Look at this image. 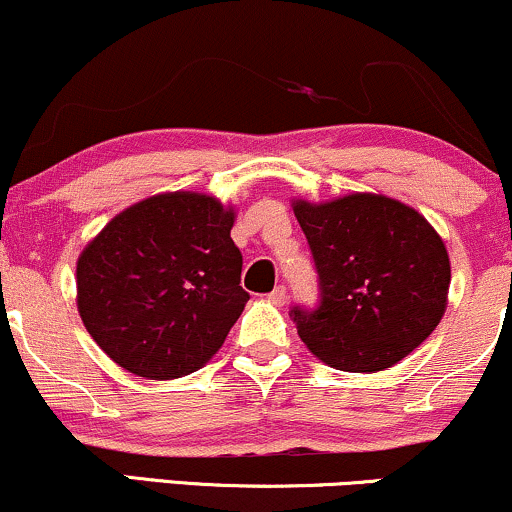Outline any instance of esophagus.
I'll return each mask as SVG.
<instances>
[{
	"instance_id": "1",
	"label": "esophagus",
	"mask_w": 512,
	"mask_h": 512,
	"mask_svg": "<svg viewBox=\"0 0 512 512\" xmlns=\"http://www.w3.org/2000/svg\"><path fill=\"white\" fill-rule=\"evenodd\" d=\"M268 299L273 301V304H277V306H282L287 301V287L285 285H277L273 292L268 294Z\"/></svg>"
}]
</instances>
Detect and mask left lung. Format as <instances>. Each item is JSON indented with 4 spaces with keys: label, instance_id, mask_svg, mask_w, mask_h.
<instances>
[{
    "label": "left lung",
    "instance_id": "8db88e82",
    "mask_svg": "<svg viewBox=\"0 0 512 512\" xmlns=\"http://www.w3.org/2000/svg\"><path fill=\"white\" fill-rule=\"evenodd\" d=\"M311 246L318 306H294L299 337L344 372L391 368L439 325L451 263L434 227L415 208L380 194L327 204L296 201Z\"/></svg>",
    "mask_w": 512,
    "mask_h": 512
}]
</instances>
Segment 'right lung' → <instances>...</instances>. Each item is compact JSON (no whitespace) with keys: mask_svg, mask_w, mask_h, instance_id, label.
I'll return each instance as SVG.
<instances>
[{"mask_svg":"<svg viewBox=\"0 0 512 512\" xmlns=\"http://www.w3.org/2000/svg\"><path fill=\"white\" fill-rule=\"evenodd\" d=\"M235 213L173 192L125 208L78 258V311L121 368L151 380L199 370L244 311Z\"/></svg>","mask_w":512,"mask_h":512,"instance_id":"right-lung-1","label":"right lung"}]
</instances>
